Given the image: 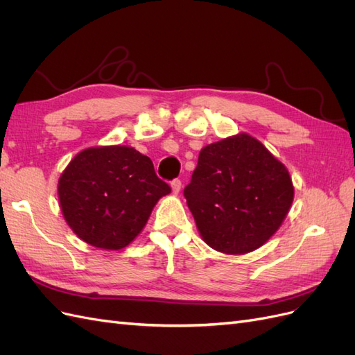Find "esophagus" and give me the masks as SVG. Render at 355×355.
<instances>
[{"label": "esophagus", "mask_w": 355, "mask_h": 355, "mask_svg": "<svg viewBox=\"0 0 355 355\" xmlns=\"http://www.w3.org/2000/svg\"><path fill=\"white\" fill-rule=\"evenodd\" d=\"M180 188H182V182H180V179H173V180H171V189H173L175 194H179Z\"/></svg>", "instance_id": "1"}]
</instances>
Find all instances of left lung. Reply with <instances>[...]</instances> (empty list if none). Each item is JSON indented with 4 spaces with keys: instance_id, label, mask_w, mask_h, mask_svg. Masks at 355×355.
I'll list each match as a JSON object with an SVG mask.
<instances>
[{
    "instance_id": "1",
    "label": "left lung",
    "mask_w": 355,
    "mask_h": 355,
    "mask_svg": "<svg viewBox=\"0 0 355 355\" xmlns=\"http://www.w3.org/2000/svg\"><path fill=\"white\" fill-rule=\"evenodd\" d=\"M293 192L284 164L241 133L201 149L184 196L202 240L218 252L241 254L280 228Z\"/></svg>"
}]
</instances>
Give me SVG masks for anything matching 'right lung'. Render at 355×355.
Returning <instances> with one entry per match:
<instances>
[{"mask_svg": "<svg viewBox=\"0 0 355 355\" xmlns=\"http://www.w3.org/2000/svg\"><path fill=\"white\" fill-rule=\"evenodd\" d=\"M170 187L149 157L130 146L87 148L63 171L58 192L63 218L94 247L120 250L145 227Z\"/></svg>", "mask_w": 355, "mask_h": 355, "instance_id": "obj_1", "label": "right lung"}]
</instances>
